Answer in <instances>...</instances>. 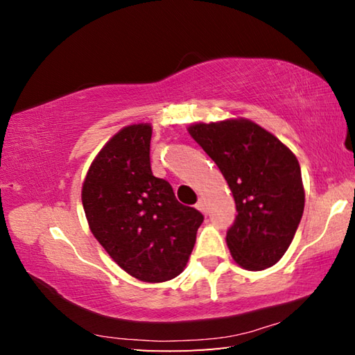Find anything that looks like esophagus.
Listing matches in <instances>:
<instances>
[{
  "instance_id": "esophagus-1",
  "label": "esophagus",
  "mask_w": 355,
  "mask_h": 355,
  "mask_svg": "<svg viewBox=\"0 0 355 355\" xmlns=\"http://www.w3.org/2000/svg\"><path fill=\"white\" fill-rule=\"evenodd\" d=\"M196 208L199 209V211H202L203 214H207V205H205V202H203L202 199H199V202L196 203Z\"/></svg>"
}]
</instances>
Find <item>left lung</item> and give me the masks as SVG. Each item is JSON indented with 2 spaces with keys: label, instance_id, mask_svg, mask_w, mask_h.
Instances as JSON below:
<instances>
[{
  "label": "left lung",
  "instance_id": "8db88e82",
  "mask_svg": "<svg viewBox=\"0 0 355 355\" xmlns=\"http://www.w3.org/2000/svg\"><path fill=\"white\" fill-rule=\"evenodd\" d=\"M227 180L236 218L227 245L239 266L261 271L277 263L296 233L305 192L294 153L245 119L196 123L188 128Z\"/></svg>",
  "mask_w": 355,
  "mask_h": 355
}]
</instances>
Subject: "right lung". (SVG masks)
Here are the masks:
<instances>
[{
  "mask_svg": "<svg viewBox=\"0 0 355 355\" xmlns=\"http://www.w3.org/2000/svg\"><path fill=\"white\" fill-rule=\"evenodd\" d=\"M152 125H128L107 141L83 183V207L97 241L125 272L158 284L183 271L203 214L182 205L150 167Z\"/></svg>",
  "mask_w": 355,
  "mask_h": 355,
  "instance_id": "add662e5",
  "label": "right lung"
}]
</instances>
